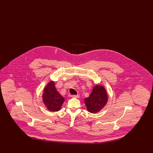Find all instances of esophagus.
Returning a JSON list of instances; mask_svg holds the SVG:
<instances>
[{
  "instance_id": "34e87169",
  "label": "esophagus",
  "mask_w": 153,
  "mask_h": 153,
  "mask_svg": "<svg viewBox=\"0 0 153 153\" xmlns=\"http://www.w3.org/2000/svg\"><path fill=\"white\" fill-rule=\"evenodd\" d=\"M72 97H74V98H79V97H80V96L79 95H72Z\"/></svg>"
}]
</instances>
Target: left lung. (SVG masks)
<instances>
[{
	"mask_svg": "<svg viewBox=\"0 0 153 153\" xmlns=\"http://www.w3.org/2000/svg\"><path fill=\"white\" fill-rule=\"evenodd\" d=\"M108 102V95L104 87L96 85L88 97L84 99V102L88 112L96 114L101 111Z\"/></svg>",
	"mask_w": 153,
	"mask_h": 153,
	"instance_id": "obj_1",
	"label": "left lung"
}]
</instances>
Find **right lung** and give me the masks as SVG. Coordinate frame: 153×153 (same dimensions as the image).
Listing matches in <instances>:
<instances>
[{
	"instance_id": "add662e5",
	"label": "right lung",
	"mask_w": 153,
	"mask_h": 153,
	"mask_svg": "<svg viewBox=\"0 0 153 153\" xmlns=\"http://www.w3.org/2000/svg\"><path fill=\"white\" fill-rule=\"evenodd\" d=\"M42 100L45 107L51 112L58 111L65 101L64 98L58 93L54 81H50L44 89Z\"/></svg>"
}]
</instances>
